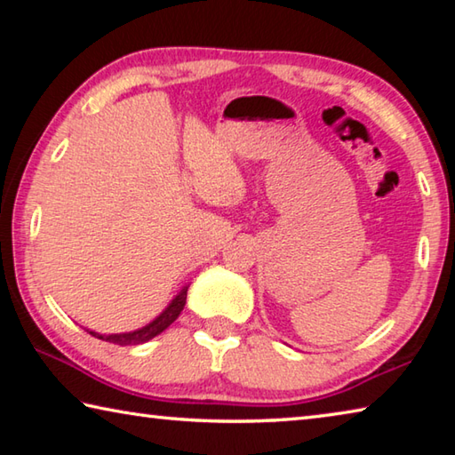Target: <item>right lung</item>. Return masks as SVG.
Returning a JSON list of instances; mask_svg holds the SVG:
<instances>
[{"mask_svg": "<svg viewBox=\"0 0 455 455\" xmlns=\"http://www.w3.org/2000/svg\"><path fill=\"white\" fill-rule=\"evenodd\" d=\"M187 291L188 287H184L179 295H176L174 301L166 307V311L160 315V317L154 319L150 325H146L142 329L134 331V333H124V335H100L94 333V331H88L92 337H98V339H104V341H110V343H116V345H138V343H144V341H150L152 337H156L163 333L164 329H168L172 325V323L179 319L180 311L184 309V303H187Z\"/></svg>", "mask_w": 455, "mask_h": 455, "instance_id": "right-lung-1", "label": "right lung"}]
</instances>
